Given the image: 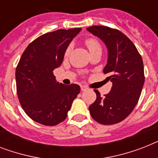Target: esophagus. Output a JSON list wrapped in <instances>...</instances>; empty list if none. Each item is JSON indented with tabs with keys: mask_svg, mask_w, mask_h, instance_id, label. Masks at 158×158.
Returning <instances> with one entry per match:
<instances>
[{
	"mask_svg": "<svg viewBox=\"0 0 158 158\" xmlns=\"http://www.w3.org/2000/svg\"><path fill=\"white\" fill-rule=\"evenodd\" d=\"M89 89V88L86 86V85H81V90L82 91H86V90H88Z\"/></svg>",
	"mask_w": 158,
	"mask_h": 158,
	"instance_id": "1",
	"label": "esophagus"
}]
</instances>
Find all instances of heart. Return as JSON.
Returning a JSON list of instances; mask_svg holds the SVG:
<instances>
[{"mask_svg":"<svg viewBox=\"0 0 158 158\" xmlns=\"http://www.w3.org/2000/svg\"><path fill=\"white\" fill-rule=\"evenodd\" d=\"M85 45H86V47L89 50V52H90V51L94 50V49H96V48H101L98 42L95 38H88V39L85 41ZM69 48H68L66 49V51H65V53H64V54H65V56H67V55L69 54Z\"/></svg>","mask_w":158,"mask_h":158,"instance_id":"b5f03b06","label":"heart"}]
</instances>
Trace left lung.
<instances>
[{"mask_svg":"<svg viewBox=\"0 0 158 158\" xmlns=\"http://www.w3.org/2000/svg\"><path fill=\"white\" fill-rule=\"evenodd\" d=\"M88 31L103 41L108 49V61L103 69L112 82L109 94L97 98L89 106L91 116L102 125L122 121L132 112L139 99L144 84L142 57L134 43L118 29L107 26H91Z\"/></svg>","mask_w":158,"mask_h":158,"instance_id":"1","label":"left lung"}]
</instances>
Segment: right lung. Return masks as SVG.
I'll return each instance as SVG.
<instances>
[{"instance_id": "1", "label": "right lung", "mask_w": 158, "mask_h": 158, "mask_svg": "<svg viewBox=\"0 0 158 158\" xmlns=\"http://www.w3.org/2000/svg\"><path fill=\"white\" fill-rule=\"evenodd\" d=\"M81 29L43 34L21 56L16 67V90L22 108L36 122L48 126L62 122L80 92L78 84L67 86L56 82L53 70L61 64L68 45Z\"/></svg>"}]
</instances>
